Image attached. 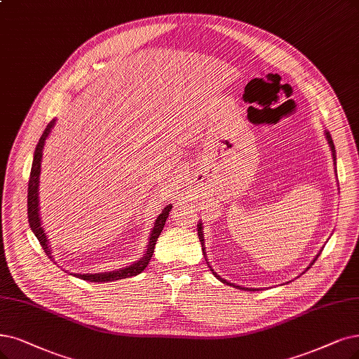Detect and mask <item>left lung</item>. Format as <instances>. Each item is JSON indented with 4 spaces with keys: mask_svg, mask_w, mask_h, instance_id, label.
Instances as JSON below:
<instances>
[{
    "mask_svg": "<svg viewBox=\"0 0 359 359\" xmlns=\"http://www.w3.org/2000/svg\"><path fill=\"white\" fill-rule=\"evenodd\" d=\"M324 136H325V140H327V143H328V146H330V151H331V154H333V161H334V165H336V148H334V143H333V139H331V135H330V131H327V130H324ZM336 171V176H337V170H334ZM196 229H198V238H200V241H201V247H203V253H204V257H205V260H207V255H205V244H204V231H203V222L200 220L198 222V224H196ZM320 255H321V250L318 251V255L313 257V260L311 262V264L309 266L304 269V272H306L309 268H312V264L316 262V259L320 257ZM208 263V262H207ZM208 268L211 269V272H213V275L217 278L219 281H222L223 284H228V285H232V287H235V288H240V290H248V291H256V290H259V288H248V287H241V285H236V284H233V283H229V281H226L224 280V278H222L217 272H215V269L210 266V263H208Z\"/></svg>",
    "mask_w": 359,
    "mask_h": 359,
    "instance_id": "8db88e82",
    "label": "left lung"
}]
</instances>
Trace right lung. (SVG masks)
<instances>
[{"label":"right lung","instance_id":"1","mask_svg":"<svg viewBox=\"0 0 359 359\" xmlns=\"http://www.w3.org/2000/svg\"><path fill=\"white\" fill-rule=\"evenodd\" d=\"M56 124V119H51L48 123V126L46 127L43 136L39 137L38 144L34 152V159H32V168H31V176H29V183H28V220H29V226L34 232V235L36 236V240L41 244L43 250L46 251V255L48 256L50 260L55 262V257H53V251L48 243V238L44 232V228L41 224V216H39V175H41V161H43V151H44V144L47 137L50 136V133ZM171 204L165 205L154 223V228L149 233V240H148V245H146V251L144 255L136 260L133 262L131 264L126 268H119L115 271H108V272H97V273H74L71 272V275L79 278V280L84 281H90V283H111V281H118V280H124V278H130V276H136L139 273H142L144 271V268L148 266V263L154 255V248L156 244V240L159 233H161L165 220L170 215L171 210ZM56 263V262H55ZM68 272V271H65Z\"/></svg>","mask_w":359,"mask_h":359}]
</instances>
